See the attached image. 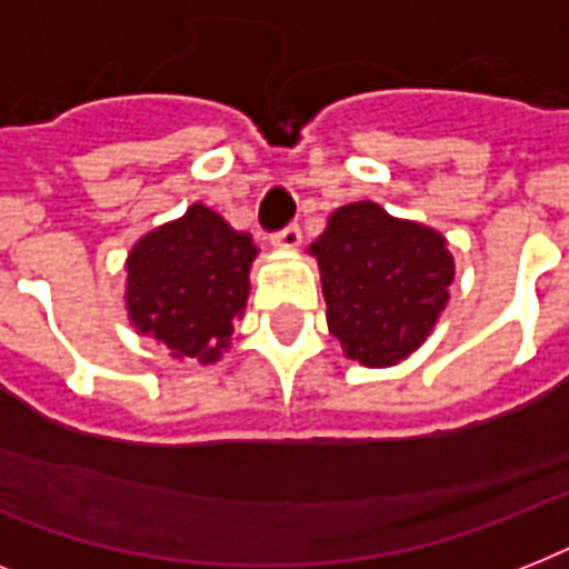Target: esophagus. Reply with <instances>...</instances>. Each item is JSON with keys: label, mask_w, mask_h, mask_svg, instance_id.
<instances>
[{"label": "esophagus", "mask_w": 569, "mask_h": 569, "mask_svg": "<svg viewBox=\"0 0 569 569\" xmlns=\"http://www.w3.org/2000/svg\"><path fill=\"white\" fill-rule=\"evenodd\" d=\"M271 244L280 250H295L301 244V227H298V223H289V227H283V230L271 236Z\"/></svg>", "instance_id": "esophagus-1"}]
</instances>
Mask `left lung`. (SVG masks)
Segmentation results:
<instances>
[{
  "label": "left lung",
  "instance_id": "left-lung-1",
  "mask_svg": "<svg viewBox=\"0 0 569 569\" xmlns=\"http://www.w3.org/2000/svg\"><path fill=\"white\" fill-rule=\"evenodd\" d=\"M328 328L360 366L401 363L431 333L455 280L440 232L392 218L372 200L339 206L310 244Z\"/></svg>",
  "mask_w": 569,
  "mask_h": 569
}]
</instances>
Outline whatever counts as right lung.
Returning <instances> with one entry per match:
<instances>
[{
  "label": "right lung",
  "mask_w": 569,
  "mask_h": 569,
  "mask_svg": "<svg viewBox=\"0 0 569 569\" xmlns=\"http://www.w3.org/2000/svg\"><path fill=\"white\" fill-rule=\"evenodd\" d=\"M250 232L232 230L209 206L156 227L127 259V310L141 337L164 346L177 360L218 363L230 348L232 321L250 292Z\"/></svg>",
  "instance_id": "1"
}]
</instances>
